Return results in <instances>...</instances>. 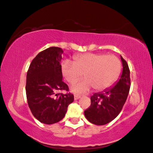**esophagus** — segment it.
I'll return each mask as SVG.
<instances>
[{
	"mask_svg": "<svg viewBox=\"0 0 153 153\" xmlns=\"http://www.w3.org/2000/svg\"><path fill=\"white\" fill-rule=\"evenodd\" d=\"M81 97V96L80 95H74V100H78V99H79Z\"/></svg>",
	"mask_w": 153,
	"mask_h": 153,
	"instance_id": "1",
	"label": "esophagus"
}]
</instances>
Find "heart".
I'll return each instance as SVG.
<instances>
[{"instance_id": "b5f03b06", "label": "heart", "mask_w": 153, "mask_h": 153, "mask_svg": "<svg viewBox=\"0 0 153 153\" xmlns=\"http://www.w3.org/2000/svg\"><path fill=\"white\" fill-rule=\"evenodd\" d=\"M61 70L63 77L69 84L76 82L84 73L85 78L75 84L71 90L76 93H84L93 86L99 91L110 88L120 76L122 63L113 55L84 53L75 57L74 62L64 61Z\"/></svg>"}]
</instances>
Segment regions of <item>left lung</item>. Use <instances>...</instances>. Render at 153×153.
Listing matches in <instances>:
<instances>
[{"instance_id":"8db88e82","label":"left lung","mask_w":153,"mask_h":153,"mask_svg":"<svg viewBox=\"0 0 153 153\" xmlns=\"http://www.w3.org/2000/svg\"><path fill=\"white\" fill-rule=\"evenodd\" d=\"M121 57L123 71L120 80L104 92L95 93L91 97V106L84 111V115L91 123L104 125L119 115L126 101L131 86L130 69L126 61Z\"/></svg>"}]
</instances>
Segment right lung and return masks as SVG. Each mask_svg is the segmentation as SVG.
Segmentation results:
<instances>
[{
	"mask_svg": "<svg viewBox=\"0 0 153 153\" xmlns=\"http://www.w3.org/2000/svg\"><path fill=\"white\" fill-rule=\"evenodd\" d=\"M63 50L51 47L40 52L33 59L27 74V103L33 115L43 124H52L65 117L68 106L74 100L62 81L61 60Z\"/></svg>",
	"mask_w": 153,
	"mask_h": 153,
	"instance_id": "1",
	"label": "right lung"
}]
</instances>
